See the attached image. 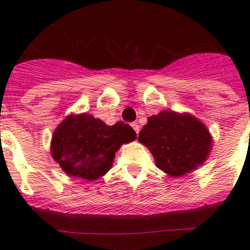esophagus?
<instances>
[{
    "label": "esophagus",
    "instance_id": "obj_1",
    "mask_svg": "<svg viewBox=\"0 0 250 250\" xmlns=\"http://www.w3.org/2000/svg\"><path fill=\"white\" fill-rule=\"evenodd\" d=\"M132 125V128H133V129H134V130H135V133H137V134H139V130H140V125H138V123H135V122H133V123H132V125Z\"/></svg>",
    "mask_w": 250,
    "mask_h": 250
}]
</instances>
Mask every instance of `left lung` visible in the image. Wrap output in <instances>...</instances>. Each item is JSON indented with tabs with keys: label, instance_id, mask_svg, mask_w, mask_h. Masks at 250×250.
<instances>
[{
	"label": "left lung",
	"instance_id": "1",
	"mask_svg": "<svg viewBox=\"0 0 250 250\" xmlns=\"http://www.w3.org/2000/svg\"><path fill=\"white\" fill-rule=\"evenodd\" d=\"M138 140L152 153L157 168L170 176L195 170L211 150V137L206 125L190 113L175 111L148 117Z\"/></svg>",
	"mask_w": 250,
	"mask_h": 250
}]
</instances>
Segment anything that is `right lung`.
<instances>
[{"label": "right lung", "instance_id": "right-lung-1", "mask_svg": "<svg viewBox=\"0 0 250 250\" xmlns=\"http://www.w3.org/2000/svg\"><path fill=\"white\" fill-rule=\"evenodd\" d=\"M135 138L123 122L106 125L89 113L70 115L54 130L50 152L67 175L95 180L109 172L121 145Z\"/></svg>", "mask_w": 250, "mask_h": 250}]
</instances>
